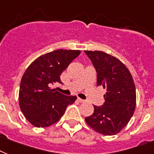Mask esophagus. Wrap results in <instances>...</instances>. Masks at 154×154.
Instances as JSON below:
<instances>
[{
	"label": "esophagus",
	"mask_w": 154,
	"mask_h": 154,
	"mask_svg": "<svg viewBox=\"0 0 154 154\" xmlns=\"http://www.w3.org/2000/svg\"><path fill=\"white\" fill-rule=\"evenodd\" d=\"M78 101L79 102V103H84V102H85V100H82V99H80V98H78Z\"/></svg>",
	"instance_id": "obj_1"
}]
</instances>
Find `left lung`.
<instances>
[{"instance_id":"left-lung-1","label":"left lung","mask_w":154,"mask_h":154,"mask_svg":"<svg viewBox=\"0 0 154 154\" xmlns=\"http://www.w3.org/2000/svg\"><path fill=\"white\" fill-rule=\"evenodd\" d=\"M97 72V86L106 89L103 105H94V112L85 118L93 130L116 135L125 128L136 108V88L133 76L121 61L103 51H85Z\"/></svg>"}]
</instances>
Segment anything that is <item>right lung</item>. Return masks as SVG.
Returning a JSON list of instances; mask_svg holds the SVG:
<instances>
[{
  "label": "right lung",
  "mask_w": 154,
  "mask_h": 154,
  "mask_svg": "<svg viewBox=\"0 0 154 154\" xmlns=\"http://www.w3.org/2000/svg\"><path fill=\"white\" fill-rule=\"evenodd\" d=\"M80 51L57 50L40 56L25 71L19 89V106L32 125L45 128L58 122L76 96H64L51 85L62 83L61 74Z\"/></svg>",
  "instance_id": "right-lung-1"
}]
</instances>
